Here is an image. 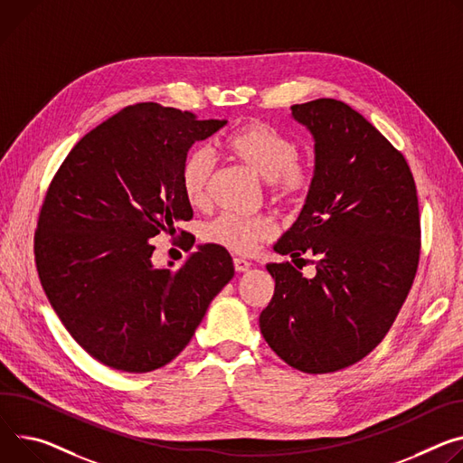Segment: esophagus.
I'll return each mask as SVG.
<instances>
[{
    "label": "esophagus",
    "mask_w": 463,
    "mask_h": 463,
    "mask_svg": "<svg viewBox=\"0 0 463 463\" xmlns=\"http://www.w3.org/2000/svg\"><path fill=\"white\" fill-rule=\"evenodd\" d=\"M250 268V262L249 260H245V259H234V269L238 271V273H243V271H247Z\"/></svg>",
    "instance_id": "1"
}]
</instances>
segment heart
Listing matches in <instances>:
<instances>
[{
    "label": "heart",
    "instance_id": "b5f03b06",
    "mask_svg": "<svg viewBox=\"0 0 463 463\" xmlns=\"http://www.w3.org/2000/svg\"><path fill=\"white\" fill-rule=\"evenodd\" d=\"M229 158L266 181L273 203L293 208L310 194L316 179V158L312 153H298L289 137L275 131L262 121H249L223 140ZM214 172V158L206 149H194L181 165V192L192 208H201L208 199V183ZM277 234L271 216L240 218L223 214L204 227L210 243L223 245L236 253H250L260 241Z\"/></svg>",
    "mask_w": 463,
    "mask_h": 463
}]
</instances>
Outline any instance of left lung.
<instances>
[{
	"instance_id": "8db88e82",
	"label": "left lung",
	"mask_w": 463,
	"mask_h": 463,
	"mask_svg": "<svg viewBox=\"0 0 463 463\" xmlns=\"http://www.w3.org/2000/svg\"><path fill=\"white\" fill-rule=\"evenodd\" d=\"M291 114L314 135L316 179L275 250L296 260L314 255L316 277L268 264L275 293L260 332L288 365L323 374L384 340L415 279L421 222L406 158L360 112L321 98Z\"/></svg>"
}]
</instances>
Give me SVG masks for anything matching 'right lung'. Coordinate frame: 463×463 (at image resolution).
Wrapping results in <instances>:
<instances>
[{"label": "right lung", "mask_w": 463, "mask_h": 463, "mask_svg": "<svg viewBox=\"0 0 463 463\" xmlns=\"http://www.w3.org/2000/svg\"><path fill=\"white\" fill-rule=\"evenodd\" d=\"M225 123L158 103L125 107L82 137L52 179L34 232L36 271L71 338L103 365L149 373L170 364L234 277L222 245H201L174 271L153 266L149 243L192 220L183 160Z\"/></svg>", "instance_id": "1"}]
</instances>
